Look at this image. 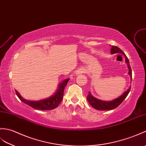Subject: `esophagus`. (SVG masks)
Here are the masks:
<instances>
[{"instance_id": "34e87169", "label": "esophagus", "mask_w": 146, "mask_h": 146, "mask_svg": "<svg viewBox=\"0 0 146 146\" xmlns=\"http://www.w3.org/2000/svg\"><path fill=\"white\" fill-rule=\"evenodd\" d=\"M81 73H83V72L82 71H80V72H78V74H81Z\"/></svg>"}]
</instances>
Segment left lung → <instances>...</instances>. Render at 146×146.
<instances>
[{
  "label": "left lung",
  "instance_id": "obj_1",
  "mask_svg": "<svg viewBox=\"0 0 146 146\" xmlns=\"http://www.w3.org/2000/svg\"><path fill=\"white\" fill-rule=\"evenodd\" d=\"M111 53L114 54V53H121L122 55H123L125 56V62L127 63V68L129 69V73L128 74L131 76V78L132 79V70L131 68L129 65V60L127 57L125 55V53L122 51L119 48H118L116 46H111ZM130 86L127 89V91H125V92L122 94L121 96L118 97L114 100H112L111 101H102L100 100H98L97 98L93 97L90 92L89 91L88 95L87 96V100L88 101V103L91 105V106L94 108V109L97 110H100V111H106V110H113L114 108H117L119 105L121 104V103L124 100L125 98L127 97L129 93L131 90Z\"/></svg>",
  "mask_w": 146,
  "mask_h": 146
}]
</instances>
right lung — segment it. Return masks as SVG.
<instances>
[{
    "mask_svg": "<svg viewBox=\"0 0 146 146\" xmlns=\"http://www.w3.org/2000/svg\"><path fill=\"white\" fill-rule=\"evenodd\" d=\"M69 79L70 78L64 80L62 81V82H61L59 84L58 90L53 95L50 96L49 98H47L46 99L40 101L27 100L20 96V94L17 90H15V93L20 101H22V102L29 105L30 107L34 108L35 110L42 111L52 110L56 108L62 102L63 98L64 90H65L66 84L68 82Z\"/></svg>",
    "mask_w": 146,
    "mask_h": 146,
    "instance_id": "right-lung-1",
    "label": "right lung"
}]
</instances>
